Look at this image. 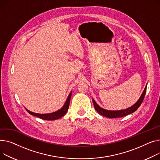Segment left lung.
Here are the masks:
<instances>
[{
    "label": "left lung",
    "mask_w": 160,
    "mask_h": 160,
    "mask_svg": "<svg viewBox=\"0 0 160 160\" xmlns=\"http://www.w3.org/2000/svg\"><path fill=\"white\" fill-rule=\"evenodd\" d=\"M146 90H147V86L145 88V90H144L143 93L142 94V96H141L139 100L137 101V102H136L133 106H132L128 108H127L125 110H118V111L107 110H105V109H103V108H101L93 99H92V101H93V105H94V108H95L96 110L98 112V113H99L101 115H102L103 116L107 117V118H121V117H123V116H127L130 114H132V112H135L139 107V106L142 105V103L143 101V99L145 98V93H146Z\"/></svg>",
    "instance_id": "1"
}]
</instances>
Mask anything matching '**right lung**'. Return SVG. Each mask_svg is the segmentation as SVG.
<instances>
[{"label":"right lung","instance_id":"add662e5","mask_svg":"<svg viewBox=\"0 0 160 160\" xmlns=\"http://www.w3.org/2000/svg\"><path fill=\"white\" fill-rule=\"evenodd\" d=\"M71 96H72V92L70 93L67 101H66L64 106L62 107L61 109L59 110L57 112H55L53 113H50V114H37V113H34V112H30L28 110L26 109V110L28 111V113L30 114L36 116L37 118H39L41 119H44V120H55V119H58L61 118V117L64 116V114L67 113L68 108H69V105H70V98H71Z\"/></svg>","mask_w":160,"mask_h":160}]
</instances>
